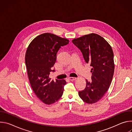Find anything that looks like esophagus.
Instances as JSON below:
<instances>
[{"instance_id": "1", "label": "esophagus", "mask_w": 132, "mask_h": 132, "mask_svg": "<svg viewBox=\"0 0 132 132\" xmlns=\"http://www.w3.org/2000/svg\"><path fill=\"white\" fill-rule=\"evenodd\" d=\"M76 79H77V78H76V77H68V79L69 80H71V81L76 80Z\"/></svg>"}]
</instances>
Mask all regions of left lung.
Wrapping results in <instances>:
<instances>
[{"label":"left lung","instance_id":"8db88e82","mask_svg":"<svg viewBox=\"0 0 132 132\" xmlns=\"http://www.w3.org/2000/svg\"><path fill=\"white\" fill-rule=\"evenodd\" d=\"M72 42L81 51L85 62L92 67V82L86 80V88L79 91V96L87 103H96L105 95L113 76V50L104 38L96 33L74 39Z\"/></svg>","mask_w":132,"mask_h":132}]
</instances>
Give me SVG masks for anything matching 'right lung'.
Here are the masks:
<instances>
[{"instance_id": "add662e5", "label": "right lung", "mask_w": 132, "mask_h": 132, "mask_svg": "<svg viewBox=\"0 0 132 132\" xmlns=\"http://www.w3.org/2000/svg\"><path fill=\"white\" fill-rule=\"evenodd\" d=\"M68 39L54 34L45 33L36 36L29 44L26 53V68L31 86L37 96L46 104L57 101L62 96L64 80L49 77L61 46L69 43Z\"/></svg>"}]
</instances>
